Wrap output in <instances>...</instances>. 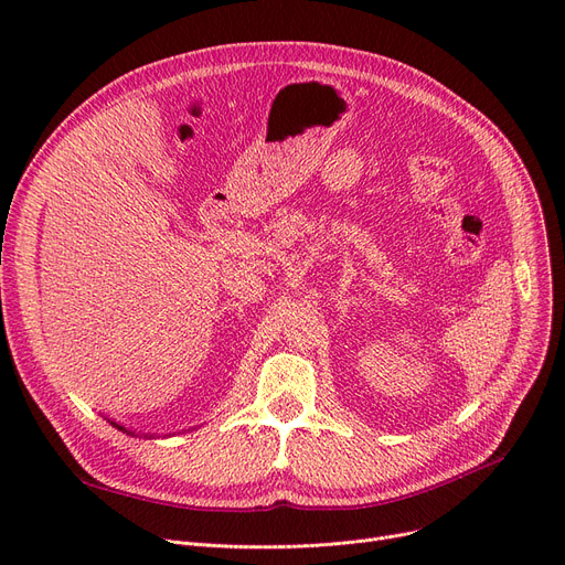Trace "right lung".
Returning a JSON list of instances; mask_svg holds the SVG:
<instances>
[{"label": "right lung", "mask_w": 565, "mask_h": 565, "mask_svg": "<svg viewBox=\"0 0 565 565\" xmlns=\"http://www.w3.org/2000/svg\"><path fill=\"white\" fill-rule=\"evenodd\" d=\"M114 426H116V424H114ZM116 428H121V426H116ZM121 430H124V428H121Z\"/></svg>", "instance_id": "add662e5"}]
</instances>
